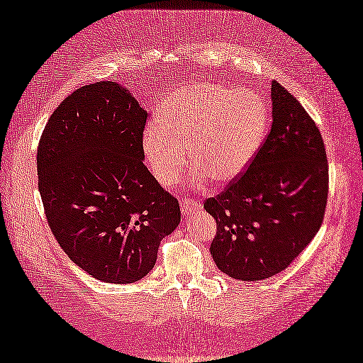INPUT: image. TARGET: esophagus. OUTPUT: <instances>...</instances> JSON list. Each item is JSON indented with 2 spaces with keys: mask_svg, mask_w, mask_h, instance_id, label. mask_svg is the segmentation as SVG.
Here are the masks:
<instances>
[{
  "mask_svg": "<svg viewBox=\"0 0 363 363\" xmlns=\"http://www.w3.org/2000/svg\"><path fill=\"white\" fill-rule=\"evenodd\" d=\"M180 205H182V213L184 216H191V214H196L202 210V203L197 202L196 199L192 197H182Z\"/></svg>",
  "mask_w": 363,
  "mask_h": 363,
  "instance_id": "esophagus-1",
  "label": "esophagus"
}]
</instances>
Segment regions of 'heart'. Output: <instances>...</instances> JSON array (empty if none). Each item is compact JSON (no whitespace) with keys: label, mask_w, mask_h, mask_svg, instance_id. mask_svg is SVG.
<instances>
[{"label":"heart","mask_w":363,"mask_h":363,"mask_svg":"<svg viewBox=\"0 0 363 363\" xmlns=\"http://www.w3.org/2000/svg\"><path fill=\"white\" fill-rule=\"evenodd\" d=\"M268 109L254 91L192 83L169 95L143 147L162 186L180 180L191 161L197 180L228 183L246 171L268 131ZM190 152H187V149Z\"/></svg>","instance_id":"1"}]
</instances>
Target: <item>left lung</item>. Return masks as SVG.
I'll list each match as a JSON object with an SVG mask.
<instances>
[{"mask_svg": "<svg viewBox=\"0 0 363 363\" xmlns=\"http://www.w3.org/2000/svg\"><path fill=\"white\" fill-rule=\"evenodd\" d=\"M272 125L255 158L203 208L216 219L211 255L224 274L263 280L293 263L320 230L329 192L316 123L272 81Z\"/></svg>", "mask_w": 363, "mask_h": 363, "instance_id": "1", "label": "left lung"}]
</instances>
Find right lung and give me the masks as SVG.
I'll return each instance as SVG.
<instances>
[{"label":"right lung","instance_id":"1","mask_svg":"<svg viewBox=\"0 0 363 363\" xmlns=\"http://www.w3.org/2000/svg\"><path fill=\"white\" fill-rule=\"evenodd\" d=\"M145 122L128 89L100 81L70 94L39 140L47 223L70 260L103 282L149 274L180 223L179 201L143 162Z\"/></svg>","mask_w":363,"mask_h":363}]
</instances>
